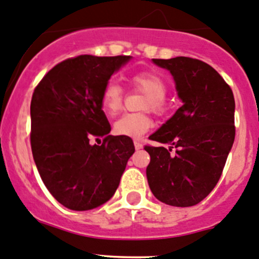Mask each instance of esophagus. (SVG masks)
Masks as SVG:
<instances>
[{"label": "esophagus", "instance_id": "esophagus-1", "mask_svg": "<svg viewBox=\"0 0 259 259\" xmlns=\"http://www.w3.org/2000/svg\"><path fill=\"white\" fill-rule=\"evenodd\" d=\"M135 147L136 149H141L143 147V145L141 142H138V141H135Z\"/></svg>", "mask_w": 259, "mask_h": 259}]
</instances>
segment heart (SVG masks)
I'll return each mask as SVG.
<instances>
[{
    "label": "heart",
    "mask_w": 259,
    "mask_h": 259,
    "mask_svg": "<svg viewBox=\"0 0 259 259\" xmlns=\"http://www.w3.org/2000/svg\"><path fill=\"white\" fill-rule=\"evenodd\" d=\"M131 84L135 89L147 93L143 103L145 110L162 114L167 111L166 96L168 83L161 74L151 71L137 72L131 77ZM123 89L116 81H108L101 93V105L108 114H116L123 107ZM152 127V121L146 113H126L114 123V133L131 138H140Z\"/></svg>",
    "instance_id": "heart-1"
}]
</instances>
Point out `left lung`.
Here are the masks:
<instances>
[{
	"label": "left lung",
	"mask_w": 259,
	"mask_h": 259,
	"mask_svg": "<svg viewBox=\"0 0 259 259\" xmlns=\"http://www.w3.org/2000/svg\"><path fill=\"white\" fill-rule=\"evenodd\" d=\"M153 62L172 73L183 105L149 136L169 148L145 146L151 157L148 185L163 203L191 207L208 196L225 168L236 136L233 92L212 66L197 58Z\"/></svg>",
	"instance_id": "left-lung-1"
}]
</instances>
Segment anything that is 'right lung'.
Wrapping results in <instances>:
<instances>
[{
  "instance_id": "right-lung-1",
  "label": "right lung",
  "mask_w": 259,
  "mask_h": 259,
  "mask_svg": "<svg viewBox=\"0 0 259 259\" xmlns=\"http://www.w3.org/2000/svg\"><path fill=\"white\" fill-rule=\"evenodd\" d=\"M131 56L81 55L57 63L31 100V148L50 193L67 208L87 210L116 192L135 152L132 138L108 135L101 93ZM103 137V142L98 140ZM96 138V145L90 140Z\"/></svg>"
}]
</instances>
